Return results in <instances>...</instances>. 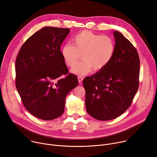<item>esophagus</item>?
Masks as SVG:
<instances>
[{
  "label": "esophagus",
  "instance_id": "obj_1",
  "mask_svg": "<svg viewBox=\"0 0 157 157\" xmlns=\"http://www.w3.org/2000/svg\"><path fill=\"white\" fill-rule=\"evenodd\" d=\"M78 81H79V83H81L82 82V79H83V78L82 77V76H78Z\"/></svg>",
  "mask_w": 157,
  "mask_h": 157
}]
</instances>
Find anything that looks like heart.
<instances>
[{
  "label": "heart",
  "mask_w": 157,
  "mask_h": 157,
  "mask_svg": "<svg viewBox=\"0 0 157 157\" xmlns=\"http://www.w3.org/2000/svg\"><path fill=\"white\" fill-rule=\"evenodd\" d=\"M73 45L67 44L62 48L61 54L66 64L73 67L82 55L83 61L71 71L77 75H85L92 69L100 71L111 60L115 50L113 39L107 35L83 30L72 39Z\"/></svg>",
  "instance_id": "heart-1"
}]
</instances>
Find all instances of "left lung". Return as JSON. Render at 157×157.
<instances>
[{
    "instance_id": "8db88e82",
    "label": "left lung",
    "mask_w": 157,
    "mask_h": 157,
    "mask_svg": "<svg viewBox=\"0 0 157 157\" xmlns=\"http://www.w3.org/2000/svg\"><path fill=\"white\" fill-rule=\"evenodd\" d=\"M113 57L102 70L82 81L87 112L99 121L120 116L131 105L139 87L140 61L136 48L114 31Z\"/></svg>"
}]
</instances>
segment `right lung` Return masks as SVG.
Wrapping results in <instances>:
<instances>
[{
  "instance_id": "add662e5",
  "label": "right lung",
  "mask_w": 157,
  "mask_h": 157,
  "mask_svg": "<svg viewBox=\"0 0 157 157\" xmlns=\"http://www.w3.org/2000/svg\"><path fill=\"white\" fill-rule=\"evenodd\" d=\"M69 32V28H41L25 41L17 56V90L26 109L40 119L60 117L67 95L78 85L77 76L68 73L60 51Z\"/></svg>"
}]
</instances>
